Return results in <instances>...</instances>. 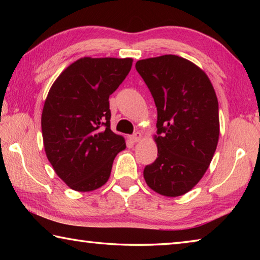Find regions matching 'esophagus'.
I'll use <instances>...</instances> for the list:
<instances>
[{"label": "esophagus", "instance_id": "1", "mask_svg": "<svg viewBox=\"0 0 260 260\" xmlns=\"http://www.w3.org/2000/svg\"><path fill=\"white\" fill-rule=\"evenodd\" d=\"M141 139H142V134L139 133V132H136L135 134H133V135H132L131 138H129V140H131L133 143L139 142V141H141Z\"/></svg>", "mask_w": 260, "mask_h": 260}]
</instances>
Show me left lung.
<instances>
[{
    "mask_svg": "<svg viewBox=\"0 0 260 260\" xmlns=\"http://www.w3.org/2000/svg\"><path fill=\"white\" fill-rule=\"evenodd\" d=\"M136 71L157 108V159L144 167L153 191L181 196L199 183L212 160L219 140L218 99L209 77L177 55L141 59Z\"/></svg>",
    "mask_w": 260,
    "mask_h": 260,
    "instance_id": "left-lung-1",
    "label": "left lung"
}]
</instances>
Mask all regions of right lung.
Masks as SVG:
<instances>
[{"mask_svg":"<svg viewBox=\"0 0 260 260\" xmlns=\"http://www.w3.org/2000/svg\"><path fill=\"white\" fill-rule=\"evenodd\" d=\"M132 58L83 57L52 83L43 105L41 128L48 160L77 191L108 181L125 139L110 128L109 96L129 73Z\"/></svg>","mask_w":260,"mask_h":260,"instance_id":"1","label":"right lung"}]
</instances>
